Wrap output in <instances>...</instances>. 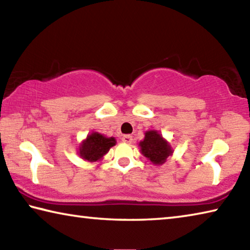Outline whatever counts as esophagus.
Instances as JSON below:
<instances>
[{
	"mask_svg": "<svg viewBox=\"0 0 250 250\" xmlns=\"http://www.w3.org/2000/svg\"><path fill=\"white\" fill-rule=\"evenodd\" d=\"M121 140H122V142L128 143V145H130V143L132 142V137H131L130 134H125V135H124V137L121 138Z\"/></svg>",
	"mask_w": 250,
	"mask_h": 250,
	"instance_id": "1",
	"label": "esophagus"
}]
</instances>
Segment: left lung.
Wrapping results in <instances>:
<instances>
[{
    "label": "left lung",
    "instance_id": "8db88e82",
    "mask_svg": "<svg viewBox=\"0 0 250 250\" xmlns=\"http://www.w3.org/2000/svg\"><path fill=\"white\" fill-rule=\"evenodd\" d=\"M141 153L155 166H161L173 153L172 146L156 130L146 131L145 139L139 143Z\"/></svg>",
    "mask_w": 250,
    "mask_h": 250
}]
</instances>
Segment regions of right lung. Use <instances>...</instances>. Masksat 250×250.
Instances as JSON below:
<instances>
[{
	"label": "right lung",
	"instance_id": "right-lung-1",
	"mask_svg": "<svg viewBox=\"0 0 250 250\" xmlns=\"http://www.w3.org/2000/svg\"><path fill=\"white\" fill-rule=\"evenodd\" d=\"M113 146H116V139L113 137L107 138L98 132H91L79 146V155L83 160L95 162L103 159Z\"/></svg>",
	"mask_w": 250,
	"mask_h": 250
}]
</instances>
